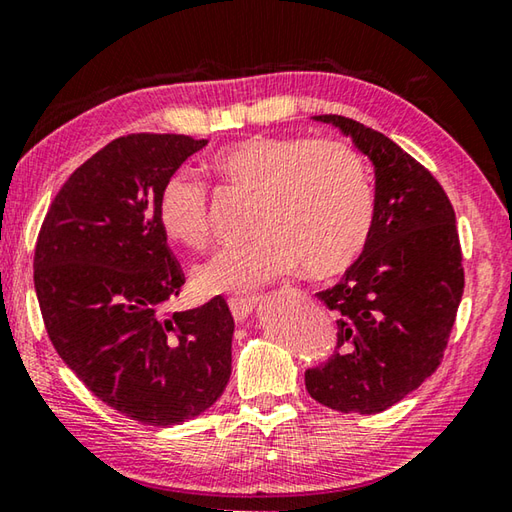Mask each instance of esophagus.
Segmentation results:
<instances>
[{
	"instance_id": "esophagus-1",
	"label": "esophagus",
	"mask_w": 512,
	"mask_h": 512,
	"mask_svg": "<svg viewBox=\"0 0 512 512\" xmlns=\"http://www.w3.org/2000/svg\"><path fill=\"white\" fill-rule=\"evenodd\" d=\"M228 304H230L232 318H235L237 322H244L248 315L253 313L257 300H255V297H232Z\"/></svg>"
}]
</instances>
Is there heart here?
Returning <instances> with one entry per match:
<instances>
[{"label":"heart","instance_id":"heart-1","mask_svg":"<svg viewBox=\"0 0 512 512\" xmlns=\"http://www.w3.org/2000/svg\"><path fill=\"white\" fill-rule=\"evenodd\" d=\"M212 170L255 194V239L217 250L192 273L201 295L250 293L302 262L331 277L356 262L374 226V192L360 156L345 143L302 136H248L212 156ZM163 235L185 248L210 239V197L199 179L176 172L156 203Z\"/></svg>","mask_w":512,"mask_h":512}]
</instances>
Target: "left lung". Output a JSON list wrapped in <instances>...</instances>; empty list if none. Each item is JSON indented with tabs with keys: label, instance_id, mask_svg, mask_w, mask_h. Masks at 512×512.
<instances>
[{
	"label": "left lung",
	"instance_id": "8db88e82",
	"mask_svg": "<svg viewBox=\"0 0 512 512\" xmlns=\"http://www.w3.org/2000/svg\"><path fill=\"white\" fill-rule=\"evenodd\" d=\"M374 165V226L336 286L315 293L338 315L336 353L306 369V392L345 414H378L434 374L463 295L454 210L439 181L385 134L313 116Z\"/></svg>",
	"mask_w": 512,
	"mask_h": 512
}]
</instances>
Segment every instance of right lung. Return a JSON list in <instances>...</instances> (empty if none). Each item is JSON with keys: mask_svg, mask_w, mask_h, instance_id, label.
I'll return each instance as SVG.
<instances>
[{"mask_svg": "<svg viewBox=\"0 0 512 512\" xmlns=\"http://www.w3.org/2000/svg\"><path fill=\"white\" fill-rule=\"evenodd\" d=\"M208 141L132 134L82 163L55 194L33 280L58 356L102 403L147 425H179L217 403L235 320L221 295L163 313L185 277L156 217L163 183Z\"/></svg>", "mask_w": 512, "mask_h": 512, "instance_id": "obj_1", "label": "right lung"}]
</instances>
